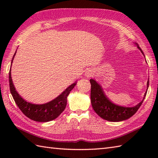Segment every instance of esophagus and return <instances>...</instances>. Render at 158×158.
I'll list each match as a JSON object with an SVG mask.
<instances>
[{
  "instance_id": "esophagus-1",
  "label": "esophagus",
  "mask_w": 158,
  "mask_h": 158,
  "mask_svg": "<svg viewBox=\"0 0 158 158\" xmlns=\"http://www.w3.org/2000/svg\"><path fill=\"white\" fill-rule=\"evenodd\" d=\"M87 75H88V77L92 76V73H87Z\"/></svg>"
}]
</instances>
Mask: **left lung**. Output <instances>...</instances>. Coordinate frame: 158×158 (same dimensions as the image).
Segmentation results:
<instances>
[{
  "label": "left lung",
  "instance_id": "left-lung-1",
  "mask_svg": "<svg viewBox=\"0 0 158 158\" xmlns=\"http://www.w3.org/2000/svg\"><path fill=\"white\" fill-rule=\"evenodd\" d=\"M135 45H137V48L145 56L139 45L137 43H135ZM89 82L91 83V96L90 97H91V103L93 109L101 118L109 121V122H122V121L129 119L133 115H135L140 108V106H141L143 100L145 98L149 83L148 79L147 83V90L142 101H140L138 105L135 106L127 107L115 105L110 101L105 95L102 87L94 79H91L89 80Z\"/></svg>",
  "mask_w": 158,
  "mask_h": 158
}]
</instances>
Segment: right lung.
<instances>
[{
    "mask_svg": "<svg viewBox=\"0 0 158 158\" xmlns=\"http://www.w3.org/2000/svg\"><path fill=\"white\" fill-rule=\"evenodd\" d=\"M16 52L11 60V67ZM11 71V70L10 69L9 74V88L10 92H11L13 98L15 100V102L26 117H28V118L32 120L39 122H48L56 119L65 109L67 103V97L70 94V92L77 84V82L73 83L69 86L61 94L56 97L55 99L52 100V101L45 104H41V105H36V104H32L26 101L19 96L18 92L16 91L14 85H13Z\"/></svg>",
    "mask_w": 158,
    "mask_h": 158,
    "instance_id": "right-lung-1",
    "label": "right lung"
}]
</instances>
